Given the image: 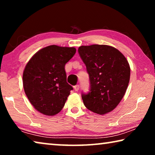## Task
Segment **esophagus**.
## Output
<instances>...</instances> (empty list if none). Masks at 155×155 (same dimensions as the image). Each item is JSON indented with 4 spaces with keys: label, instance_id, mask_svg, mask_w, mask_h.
<instances>
[{
    "label": "esophagus",
    "instance_id": "esophagus-1",
    "mask_svg": "<svg viewBox=\"0 0 155 155\" xmlns=\"http://www.w3.org/2000/svg\"><path fill=\"white\" fill-rule=\"evenodd\" d=\"M74 90H75L76 91H77L78 90H79V85H74Z\"/></svg>",
    "mask_w": 155,
    "mask_h": 155
}]
</instances>
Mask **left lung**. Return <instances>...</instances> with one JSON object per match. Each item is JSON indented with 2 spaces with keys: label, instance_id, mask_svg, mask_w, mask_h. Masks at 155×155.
<instances>
[{
  "label": "left lung",
  "instance_id": "8db88e82",
  "mask_svg": "<svg viewBox=\"0 0 155 155\" xmlns=\"http://www.w3.org/2000/svg\"><path fill=\"white\" fill-rule=\"evenodd\" d=\"M78 51L90 77V91L81 95L84 105L100 115L113 111L129 83L130 69L127 59L118 50L107 45L81 46Z\"/></svg>",
  "mask_w": 155,
  "mask_h": 155
}]
</instances>
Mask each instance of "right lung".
Here are the masks:
<instances>
[{"label":"right lung","mask_w":155,"mask_h":155,"mask_svg":"<svg viewBox=\"0 0 155 155\" xmlns=\"http://www.w3.org/2000/svg\"><path fill=\"white\" fill-rule=\"evenodd\" d=\"M76 53L74 47L46 46L37 52L26 65L23 87L37 111L54 115L61 111L73 87L66 81L65 65Z\"/></svg>","instance_id":"right-lung-1"}]
</instances>
